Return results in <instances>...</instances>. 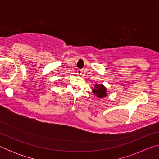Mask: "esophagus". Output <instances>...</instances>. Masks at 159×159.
<instances>
[{"mask_svg": "<svg viewBox=\"0 0 159 159\" xmlns=\"http://www.w3.org/2000/svg\"><path fill=\"white\" fill-rule=\"evenodd\" d=\"M76 71H77V74L78 75H80H80H82V72H83V70L82 69H78Z\"/></svg>", "mask_w": 159, "mask_h": 159, "instance_id": "34e87169", "label": "esophagus"}]
</instances>
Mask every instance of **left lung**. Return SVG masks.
I'll return each mask as SVG.
<instances>
[{
    "mask_svg": "<svg viewBox=\"0 0 159 159\" xmlns=\"http://www.w3.org/2000/svg\"><path fill=\"white\" fill-rule=\"evenodd\" d=\"M93 93L99 98H105L107 95V88L102 84H96L93 89Z\"/></svg>",
    "mask_w": 159,
    "mask_h": 159,
    "instance_id": "obj_1",
    "label": "left lung"
}]
</instances>
